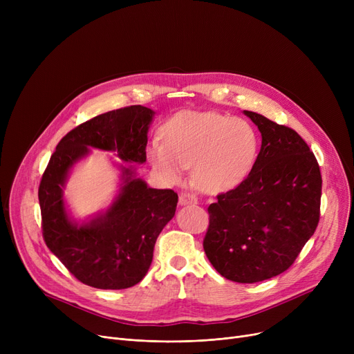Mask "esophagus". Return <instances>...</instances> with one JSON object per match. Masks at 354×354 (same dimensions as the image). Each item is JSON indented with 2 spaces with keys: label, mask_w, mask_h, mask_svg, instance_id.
<instances>
[{
  "label": "esophagus",
  "mask_w": 354,
  "mask_h": 354,
  "mask_svg": "<svg viewBox=\"0 0 354 354\" xmlns=\"http://www.w3.org/2000/svg\"><path fill=\"white\" fill-rule=\"evenodd\" d=\"M192 203H198V198L191 192H182L179 195V205H192Z\"/></svg>",
  "instance_id": "esophagus-1"
}]
</instances>
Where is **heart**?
<instances>
[{
    "mask_svg": "<svg viewBox=\"0 0 354 354\" xmlns=\"http://www.w3.org/2000/svg\"><path fill=\"white\" fill-rule=\"evenodd\" d=\"M162 133L165 143L153 140L147 149L152 166L172 182L192 166L194 183L209 194L238 187L258 155V136L247 120L214 111H182Z\"/></svg>",
    "mask_w": 354,
    "mask_h": 354,
    "instance_id": "heart-1",
    "label": "heart"
}]
</instances>
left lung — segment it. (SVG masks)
<instances>
[{"label":"left lung","mask_w":354,"mask_h":354,"mask_svg":"<svg viewBox=\"0 0 354 354\" xmlns=\"http://www.w3.org/2000/svg\"><path fill=\"white\" fill-rule=\"evenodd\" d=\"M261 133L251 172L211 203L203 250L235 283L268 280L291 267L320 218L322 174L295 130L244 110Z\"/></svg>","instance_id":"8db88e82"}]
</instances>
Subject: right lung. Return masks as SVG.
<instances>
[{"mask_svg":"<svg viewBox=\"0 0 354 354\" xmlns=\"http://www.w3.org/2000/svg\"><path fill=\"white\" fill-rule=\"evenodd\" d=\"M153 116V110L138 104L84 122L59 142L43 174L39 201L46 245L86 286L123 290L140 283L159 234L175 215L178 194L149 188L132 165L146 162ZM90 148L113 151L124 160L117 164L121 188L106 212L79 223L66 211L64 188Z\"/></svg>","mask_w":354,"mask_h":354,"instance_id":"1","label":"right lung"}]
</instances>
